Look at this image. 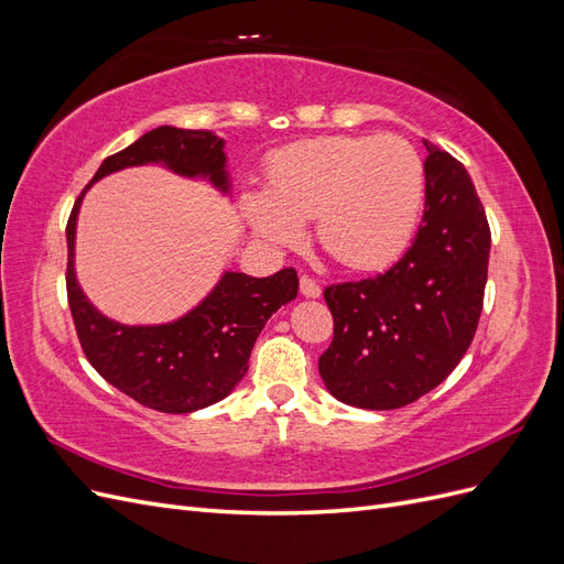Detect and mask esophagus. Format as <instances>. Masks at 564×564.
<instances>
[{
  "label": "esophagus",
  "mask_w": 564,
  "mask_h": 564,
  "mask_svg": "<svg viewBox=\"0 0 564 564\" xmlns=\"http://www.w3.org/2000/svg\"><path fill=\"white\" fill-rule=\"evenodd\" d=\"M301 294L305 299H319L322 286L311 275H301Z\"/></svg>",
  "instance_id": "1"
}]
</instances>
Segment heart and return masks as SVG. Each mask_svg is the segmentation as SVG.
Masks as SVG:
<instances>
[{
	"instance_id": "1",
	"label": "heart",
	"mask_w": 564,
	"mask_h": 564,
	"mask_svg": "<svg viewBox=\"0 0 564 564\" xmlns=\"http://www.w3.org/2000/svg\"><path fill=\"white\" fill-rule=\"evenodd\" d=\"M425 202V169L402 135H317L278 150L268 191H247L242 212L263 240L296 247L301 220L338 263L367 270L412 242Z\"/></svg>"
}]
</instances>
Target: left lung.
Listing matches in <instances>:
<instances>
[{
	"mask_svg": "<svg viewBox=\"0 0 564 564\" xmlns=\"http://www.w3.org/2000/svg\"><path fill=\"white\" fill-rule=\"evenodd\" d=\"M423 143L425 212L412 247L377 278L324 289L334 338L319 355V377L350 406L416 402L454 371L480 322L487 214L466 166Z\"/></svg>",
	"mask_w": 564,
	"mask_h": 564,
	"instance_id": "left-lung-1",
	"label": "left lung"
}]
</instances>
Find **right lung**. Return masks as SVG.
<instances>
[{
  "label": "right lung",
  "instance_id": "right-lung-1",
  "mask_svg": "<svg viewBox=\"0 0 564 564\" xmlns=\"http://www.w3.org/2000/svg\"><path fill=\"white\" fill-rule=\"evenodd\" d=\"M164 164L187 178H209L228 193L224 139L212 131L158 127L98 166L67 218V303L91 367L124 395L164 414H191L230 395L249 369V355L280 305L299 294L294 268L270 278L226 272L187 315L155 327H127L100 315L75 278V230L84 193L112 172Z\"/></svg>",
  "mask_w": 564,
  "mask_h": 564
}]
</instances>
